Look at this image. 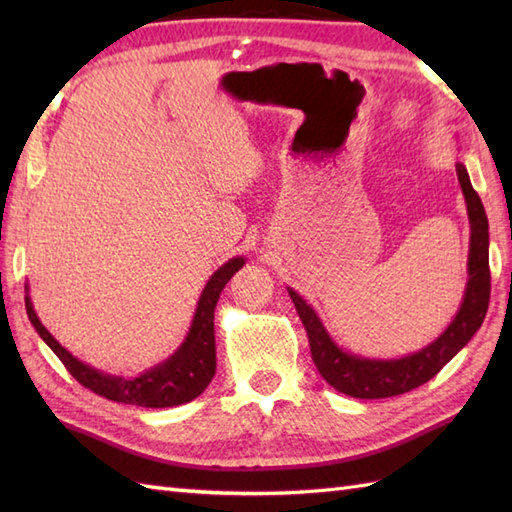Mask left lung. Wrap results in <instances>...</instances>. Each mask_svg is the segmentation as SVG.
Listing matches in <instances>:
<instances>
[{
  "mask_svg": "<svg viewBox=\"0 0 512 512\" xmlns=\"http://www.w3.org/2000/svg\"><path fill=\"white\" fill-rule=\"evenodd\" d=\"M458 182L466 202L471 237L469 262H466V288L453 321L429 345L398 358H374L343 350L325 330L317 310L288 286V295L295 303L303 328L308 332L312 361L325 383L352 398H389L416 389L436 376L462 347L482 328V321L491 299V270H488V217L480 195L475 193L464 162H455Z\"/></svg>",
  "mask_w": 512,
  "mask_h": 512,
  "instance_id": "1",
  "label": "left lung"
}]
</instances>
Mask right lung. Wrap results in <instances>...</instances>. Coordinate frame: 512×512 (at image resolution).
Returning <instances> with one entry per match:
<instances>
[{"label":"right lung","instance_id":"1","mask_svg":"<svg viewBox=\"0 0 512 512\" xmlns=\"http://www.w3.org/2000/svg\"><path fill=\"white\" fill-rule=\"evenodd\" d=\"M244 264L246 259L239 255L228 259L226 264L215 270L209 281H206V286L202 288L198 306H195L193 312L191 328L178 350L162 363L145 369V372L138 374L136 378L107 374L103 369H96L88 363L79 361L72 352L65 350V347L48 332L46 325L39 321L35 306H32V299L28 295V284L26 312L32 328L37 330L43 343L59 356V361L68 367V372L79 380L83 387L92 389L94 394L114 402H125V405H138L149 409L176 407L198 398L215 376V306L224 286Z\"/></svg>","mask_w":512,"mask_h":512}]
</instances>
